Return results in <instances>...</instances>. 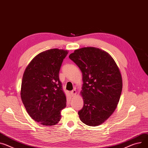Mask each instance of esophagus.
Listing matches in <instances>:
<instances>
[{
	"label": "esophagus",
	"mask_w": 148,
	"mask_h": 148,
	"mask_svg": "<svg viewBox=\"0 0 148 148\" xmlns=\"http://www.w3.org/2000/svg\"><path fill=\"white\" fill-rule=\"evenodd\" d=\"M71 95H72V97L75 96V95L76 94V90L75 89H73V90H72V91L71 92Z\"/></svg>",
	"instance_id": "esophagus-1"
}]
</instances>
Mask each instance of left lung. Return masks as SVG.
Here are the masks:
<instances>
[{"label":"left lung","mask_w":148,"mask_h":148,"mask_svg":"<svg viewBox=\"0 0 148 148\" xmlns=\"http://www.w3.org/2000/svg\"><path fill=\"white\" fill-rule=\"evenodd\" d=\"M82 73L83 108L79 119L89 126L103 123L115 111L123 86L121 75L112 57L95 47L75 50L69 56Z\"/></svg>","instance_id":"8db88e82"}]
</instances>
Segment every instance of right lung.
Here are the masks:
<instances>
[{"label": "right lung", "mask_w": 148, "mask_h": 148, "mask_svg": "<svg viewBox=\"0 0 148 148\" xmlns=\"http://www.w3.org/2000/svg\"><path fill=\"white\" fill-rule=\"evenodd\" d=\"M67 50L53 49L34 58L24 72L21 97L29 116L44 126H53L61 119L66 97L59 80V71Z\"/></svg>", "instance_id": "1"}]
</instances>
